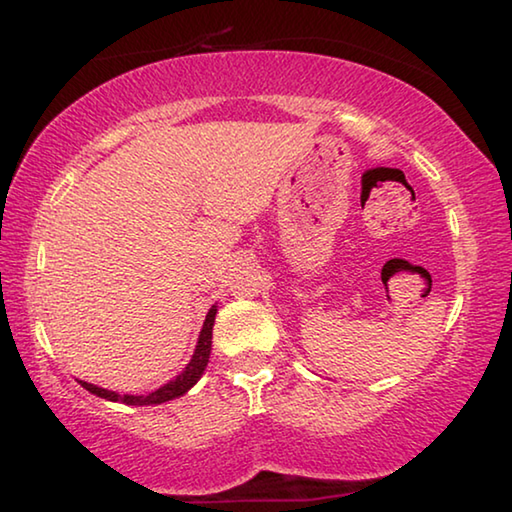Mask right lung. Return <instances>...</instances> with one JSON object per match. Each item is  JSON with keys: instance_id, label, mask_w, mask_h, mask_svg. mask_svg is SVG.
I'll return each mask as SVG.
<instances>
[{"instance_id": "add662e5", "label": "right lung", "mask_w": 512, "mask_h": 512, "mask_svg": "<svg viewBox=\"0 0 512 512\" xmlns=\"http://www.w3.org/2000/svg\"><path fill=\"white\" fill-rule=\"evenodd\" d=\"M214 316H216V307H212L207 311L205 316V323L201 329V336H198V345L194 350V357L192 361L187 363V368L180 372V375L169 381V384H164L158 391L151 393V395H119L115 391H106V388H99L94 384H88V381H81L83 388H88L92 395L103 397V400H110V402H121V404H131V406H142V404H162V402H169L173 397H180L185 395L189 388H192L198 379H201L203 370L207 366V361H210V350H212V325H214Z\"/></svg>"}]
</instances>
